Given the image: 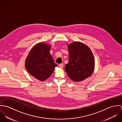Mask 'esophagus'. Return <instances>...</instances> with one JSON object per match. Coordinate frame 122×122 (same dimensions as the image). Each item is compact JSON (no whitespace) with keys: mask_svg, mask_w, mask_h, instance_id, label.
Returning <instances> with one entry per match:
<instances>
[{"mask_svg":"<svg viewBox=\"0 0 122 122\" xmlns=\"http://www.w3.org/2000/svg\"><path fill=\"white\" fill-rule=\"evenodd\" d=\"M63 66H64V64H63V63H61V64H60L59 65V67L61 68H63Z\"/></svg>","mask_w":122,"mask_h":122,"instance_id":"34e87169","label":"esophagus"}]
</instances>
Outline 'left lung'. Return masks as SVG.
<instances>
[{
  "instance_id": "8db88e82",
  "label": "left lung",
  "mask_w": 122,
  "mask_h": 122,
  "mask_svg": "<svg viewBox=\"0 0 122 122\" xmlns=\"http://www.w3.org/2000/svg\"><path fill=\"white\" fill-rule=\"evenodd\" d=\"M69 61L65 70L70 78L76 82L83 81L90 76L94 69V57L90 49L79 42L68 46Z\"/></svg>"
}]
</instances>
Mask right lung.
Wrapping results in <instances>:
<instances>
[{
	"mask_svg": "<svg viewBox=\"0 0 122 122\" xmlns=\"http://www.w3.org/2000/svg\"><path fill=\"white\" fill-rule=\"evenodd\" d=\"M50 48L51 46L45 43L37 44L31 50L25 61L28 72L41 81L49 77L57 66L50 53Z\"/></svg>",
	"mask_w": 122,
	"mask_h": 122,
	"instance_id": "right-lung-1",
	"label": "right lung"
}]
</instances>
